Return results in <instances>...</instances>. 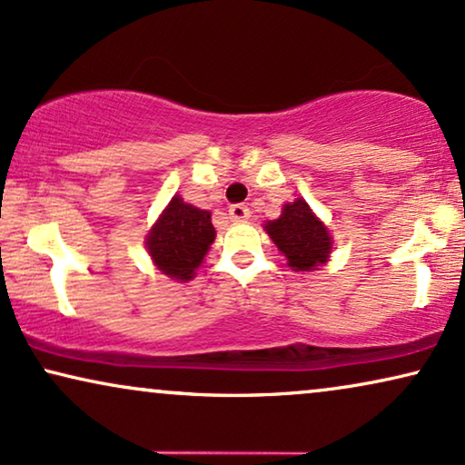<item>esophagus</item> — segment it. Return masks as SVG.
Returning a JSON list of instances; mask_svg holds the SVG:
<instances>
[{
	"instance_id": "esophagus-1",
	"label": "esophagus",
	"mask_w": 465,
	"mask_h": 465,
	"mask_svg": "<svg viewBox=\"0 0 465 465\" xmlns=\"http://www.w3.org/2000/svg\"><path fill=\"white\" fill-rule=\"evenodd\" d=\"M228 215H231V222H234V224H241V222L250 220V209L245 204H231Z\"/></svg>"
}]
</instances>
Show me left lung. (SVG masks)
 Instances as JSON below:
<instances>
[{
  "label": "left lung",
  "instance_id": "obj_1",
  "mask_svg": "<svg viewBox=\"0 0 465 465\" xmlns=\"http://www.w3.org/2000/svg\"><path fill=\"white\" fill-rule=\"evenodd\" d=\"M264 231L294 271H316L329 261L333 245L329 228L316 218L303 198L284 204L280 218L267 222Z\"/></svg>",
  "mask_w": 465,
  "mask_h": 465
}]
</instances>
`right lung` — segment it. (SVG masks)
I'll list each match as a JSON object with an SVG mask.
<instances>
[{
    "label": "right lung",
    "mask_w": 465,
    "mask_h": 465,
    "mask_svg": "<svg viewBox=\"0 0 465 465\" xmlns=\"http://www.w3.org/2000/svg\"><path fill=\"white\" fill-rule=\"evenodd\" d=\"M213 241L215 228L209 211L173 196L147 234V252L162 273L188 282L196 275Z\"/></svg>",
    "instance_id": "obj_1"
}]
</instances>
